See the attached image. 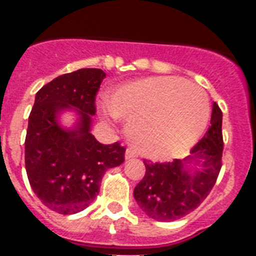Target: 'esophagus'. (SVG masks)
Returning <instances> with one entry per match:
<instances>
[{"instance_id":"34e87169","label":"esophagus","mask_w":256,"mask_h":256,"mask_svg":"<svg viewBox=\"0 0 256 256\" xmlns=\"http://www.w3.org/2000/svg\"><path fill=\"white\" fill-rule=\"evenodd\" d=\"M136 150H134V148H128V150H126V154H124V158H126V160H132V158H136Z\"/></svg>"}]
</instances>
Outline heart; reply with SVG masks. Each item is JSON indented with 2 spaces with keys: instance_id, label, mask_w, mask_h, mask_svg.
Wrapping results in <instances>:
<instances>
[{
  "instance_id": "b5f03b06",
  "label": "heart",
  "mask_w": 256,
  "mask_h": 256,
  "mask_svg": "<svg viewBox=\"0 0 256 256\" xmlns=\"http://www.w3.org/2000/svg\"><path fill=\"white\" fill-rule=\"evenodd\" d=\"M104 112L128 122V140L138 152L164 160L199 140L210 104L203 88L182 78L152 77L116 88Z\"/></svg>"
}]
</instances>
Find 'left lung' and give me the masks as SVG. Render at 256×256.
<instances>
[{
	"mask_svg": "<svg viewBox=\"0 0 256 256\" xmlns=\"http://www.w3.org/2000/svg\"><path fill=\"white\" fill-rule=\"evenodd\" d=\"M211 126L184 160L152 162L134 188V198L144 214L160 222H172L194 211L210 194L222 168V110L214 102ZM195 164L199 170L192 171Z\"/></svg>",
	"mask_w": 256,
	"mask_h": 256,
	"instance_id": "left-lung-1",
	"label": "left lung"
}]
</instances>
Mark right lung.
I'll use <instances>...</instances> for the list:
<instances>
[{"label":"right lung","instance_id":"add662e5","mask_svg":"<svg viewBox=\"0 0 256 256\" xmlns=\"http://www.w3.org/2000/svg\"><path fill=\"white\" fill-rule=\"evenodd\" d=\"M104 77L100 69H80L54 78L36 94L25 138L26 174L34 194L58 214L86 208L100 192L106 170L124 160L126 148L120 142L102 144L90 132ZM68 108L80 116L74 129L58 122Z\"/></svg>","mask_w":256,"mask_h":256}]
</instances>
